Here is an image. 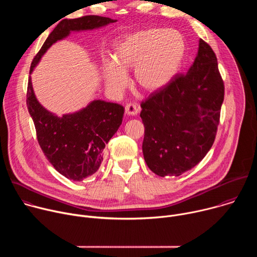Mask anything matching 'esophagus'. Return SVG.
I'll return each mask as SVG.
<instances>
[{"label":"esophagus","mask_w":257,"mask_h":257,"mask_svg":"<svg viewBox=\"0 0 257 257\" xmlns=\"http://www.w3.org/2000/svg\"><path fill=\"white\" fill-rule=\"evenodd\" d=\"M125 112L129 116H135L139 112V107L134 103H128L125 106Z\"/></svg>","instance_id":"34e87169"}]
</instances>
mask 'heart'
I'll return each mask as SVG.
<instances>
[{"instance_id":"heart-1","label":"heart","mask_w":257,"mask_h":257,"mask_svg":"<svg viewBox=\"0 0 257 257\" xmlns=\"http://www.w3.org/2000/svg\"><path fill=\"white\" fill-rule=\"evenodd\" d=\"M185 41L174 29L148 28L135 31L117 43L112 60L102 64L106 86L120 92L127 84L126 73L134 68V83L153 93L176 76L185 56Z\"/></svg>"}]
</instances>
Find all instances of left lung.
Masks as SVG:
<instances>
[{
	"label": "left lung",
	"instance_id": "8db88e82",
	"mask_svg": "<svg viewBox=\"0 0 257 257\" xmlns=\"http://www.w3.org/2000/svg\"><path fill=\"white\" fill-rule=\"evenodd\" d=\"M224 94L216 56L200 40L186 74L141 102L142 152L155 174L180 176L202 161L216 135Z\"/></svg>",
	"mask_w": 257,
	"mask_h": 257
}]
</instances>
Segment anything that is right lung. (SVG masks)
I'll list each match as a JSON object with an SVG mask.
<instances>
[{
  "label": "right lung",
  "instance_id": "right-lung-1",
  "mask_svg": "<svg viewBox=\"0 0 257 257\" xmlns=\"http://www.w3.org/2000/svg\"><path fill=\"white\" fill-rule=\"evenodd\" d=\"M116 21L96 15L62 20L33 58L29 74L47 50L57 41L68 36L71 31L99 28ZM26 97L39 144L53 167L73 181L79 182L93 175L102 162L105 144L122 124L124 107L118 103L97 99L79 112L58 117L36 99L30 76Z\"/></svg>",
  "mask_w": 257,
  "mask_h": 257
}]
</instances>
